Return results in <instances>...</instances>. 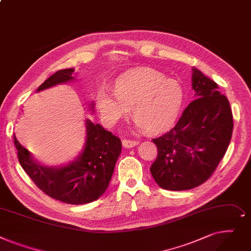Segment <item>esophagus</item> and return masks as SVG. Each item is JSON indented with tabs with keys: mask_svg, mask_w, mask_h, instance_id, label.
I'll use <instances>...</instances> for the list:
<instances>
[{
	"mask_svg": "<svg viewBox=\"0 0 251 251\" xmlns=\"http://www.w3.org/2000/svg\"><path fill=\"white\" fill-rule=\"evenodd\" d=\"M139 144L138 141H135V140H127V139H125L123 141V146L125 147V148H132V147H135Z\"/></svg>",
	"mask_w": 251,
	"mask_h": 251,
	"instance_id": "34e87169",
	"label": "esophagus"
}]
</instances>
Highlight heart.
I'll list each match as a JSON object with an SVG mask.
<instances>
[{
	"label": "heart",
	"mask_w": 251,
	"mask_h": 251,
	"mask_svg": "<svg viewBox=\"0 0 251 251\" xmlns=\"http://www.w3.org/2000/svg\"><path fill=\"white\" fill-rule=\"evenodd\" d=\"M183 101L184 90L177 80L166 79L153 69H141L116 80L114 96L105 89L99 91L97 107L110 125L124 119L132 108L137 126L154 134L175 123Z\"/></svg>",
	"instance_id": "obj_1"
}]
</instances>
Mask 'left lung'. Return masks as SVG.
<instances>
[{
	"instance_id": "obj_1",
	"label": "left lung",
	"mask_w": 251,
	"mask_h": 251,
	"mask_svg": "<svg viewBox=\"0 0 251 251\" xmlns=\"http://www.w3.org/2000/svg\"><path fill=\"white\" fill-rule=\"evenodd\" d=\"M191 101L173 128L152 141L158 156L150 171L157 184L168 190L195 188L216 170L231 141L230 103L218 85L193 68Z\"/></svg>"
}]
</instances>
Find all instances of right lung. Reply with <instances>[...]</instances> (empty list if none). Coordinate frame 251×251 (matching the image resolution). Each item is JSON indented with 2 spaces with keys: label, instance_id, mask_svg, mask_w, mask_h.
<instances>
[{
  "label": "right lung",
  "instance_id": "obj_1",
  "mask_svg": "<svg viewBox=\"0 0 251 251\" xmlns=\"http://www.w3.org/2000/svg\"><path fill=\"white\" fill-rule=\"evenodd\" d=\"M74 69L55 72L37 88L36 92L74 81ZM90 105L94 109L93 102ZM85 125L86 140L83 150L69 163L58 166L40 164L14 135L19 162L29 177L44 194L70 204L91 202L105 193L122 152L120 138L88 119Z\"/></svg>",
  "mask_w": 251,
  "mask_h": 251
}]
</instances>
